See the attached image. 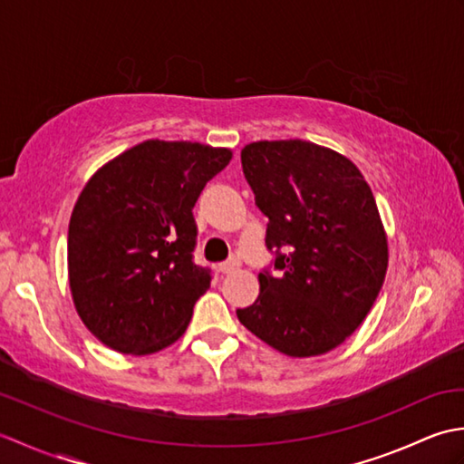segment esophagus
I'll return each instance as SVG.
<instances>
[{
    "label": "esophagus",
    "instance_id": "esophagus-1",
    "mask_svg": "<svg viewBox=\"0 0 464 464\" xmlns=\"http://www.w3.org/2000/svg\"><path fill=\"white\" fill-rule=\"evenodd\" d=\"M237 269H239V261L237 259H229V261H225V263H219V267H217V271H219L221 275H229V273L237 271Z\"/></svg>",
    "mask_w": 464,
    "mask_h": 464
}]
</instances>
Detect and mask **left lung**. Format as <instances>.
<instances>
[{
  "mask_svg": "<svg viewBox=\"0 0 464 464\" xmlns=\"http://www.w3.org/2000/svg\"><path fill=\"white\" fill-rule=\"evenodd\" d=\"M241 165L281 273H259V297L237 317L289 357L329 353L367 317L387 273L371 187L347 157L303 140L245 145Z\"/></svg>",
  "mask_w": 464,
  "mask_h": 464,
  "instance_id": "left-lung-1",
  "label": "left lung"
}]
</instances>
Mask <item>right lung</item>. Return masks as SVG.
Wrapping results in <instances>:
<instances>
[{"label":"right lung","instance_id":"obj_1","mask_svg":"<svg viewBox=\"0 0 464 464\" xmlns=\"http://www.w3.org/2000/svg\"><path fill=\"white\" fill-rule=\"evenodd\" d=\"M231 150L150 140L97 171L67 233L69 289L83 324L113 351L157 353L181 337L211 271L193 263V207Z\"/></svg>","mask_w":464,"mask_h":464}]
</instances>
